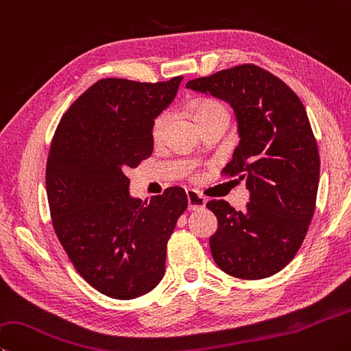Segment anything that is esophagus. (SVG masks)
Masks as SVG:
<instances>
[{
    "instance_id": "esophagus-1",
    "label": "esophagus",
    "mask_w": 351,
    "mask_h": 351,
    "mask_svg": "<svg viewBox=\"0 0 351 351\" xmlns=\"http://www.w3.org/2000/svg\"><path fill=\"white\" fill-rule=\"evenodd\" d=\"M187 199H189L190 210H201L206 207V204H207L206 197L197 192H195V190H187Z\"/></svg>"
}]
</instances>
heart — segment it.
<instances>
[{"label": "heart", "instance_id": "heart-1", "mask_svg": "<svg viewBox=\"0 0 351 351\" xmlns=\"http://www.w3.org/2000/svg\"><path fill=\"white\" fill-rule=\"evenodd\" d=\"M193 113L197 123H201V121L207 118L218 117V114H227L228 117L227 107L222 103H219V101L210 99V98L196 101L193 104ZM167 127H169V113L164 112L161 114H158L154 121V125H152V136H154L155 141H159V139L165 135Z\"/></svg>", "mask_w": 351, "mask_h": 351}]
</instances>
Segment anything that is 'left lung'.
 <instances>
[{
  "instance_id": "8db88e82",
  "label": "left lung",
  "mask_w": 351,
  "mask_h": 351,
  "mask_svg": "<svg viewBox=\"0 0 351 351\" xmlns=\"http://www.w3.org/2000/svg\"><path fill=\"white\" fill-rule=\"evenodd\" d=\"M187 88L226 101L238 121L239 144L226 173L245 180V212L210 201L218 218L210 237L215 263L227 275L263 279L295 258L315 213L319 154L301 99L284 81L253 64L189 81Z\"/></svg>"
}]
</instances>
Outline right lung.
Segmentation results:
<instances>
[{
  "instance_id": "obj_1",
  "label": "right lung",
  "mask_w": 351,
  "mask_h": 351,
  "mask_svg": "<svg viewBox=\"0 0 351 351\" xmlns=\"http://www.w3.org/2000/svg\"><path fill=\"white\" fill-rule=\"evenodd\" d=\"M181 81L95 82L50 145L46 187L56 237L80 275L113 299L139 298L161 282L167 241L189 206L181 187L143 202L125 175L154 152L152 125Z\"/></svg>"
}]
</instances>
